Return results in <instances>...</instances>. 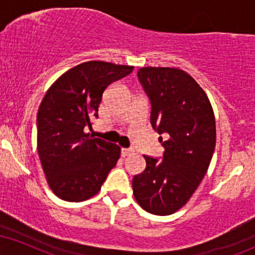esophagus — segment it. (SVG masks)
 I'll use <instances>...</instances> for the list:
<instances>
[{"mask_svg":"<svg viewBox=\"0 0 255 255\" xmlns=\"http://www.w3.org/2000/svg\"><path fill=\"white\" fill-rule=\"evenodd\" d=\"M130 153H133V150H131V148H122V150H121V154L124 157L129 156Z\"/></svg>","mask_w":255,"mask_h":255,"instance_id":"esophagus-1","label":"esophagus"}]
</instances>
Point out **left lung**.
Returning a JSON list of instances; mask_svg holds the SVG:
<instances>
[{"label": "left lung", "instance_id": "obj_1", "mask_svg": "<svg viewBox=\"0 0 255 255\" xmlns=\"http://www.w3.org/2000/svg\"><path fill=\"white\" fill-rule=\"evenodd\" d=\"M137 78L151 101V125L164 147L162 160L144 156L146 168L133 177V193L145 211L176 212L203 180L216 146V121L205 91L188 73L142 67Z\"/></svg>", "mask_w": 255, "mask_h": 255}]
</instances>
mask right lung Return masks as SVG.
Returning a JSON list of instances; mask_svg holds the SVG:
<instances>
[{
  "instance_id": "add662e5",
  "label": "right lung",
  "mask_w": 255,
  "mask_h": 255,
  "mask_svg": "<svg viewBox=\"0 0 255 255\" xmlns=\"http://www.w3.org/2000/svg\"><path fill=\"white\" fill-rule=\"evenodd\" d=\"M133 66L89 61L73 67L46 91L37 115V148L51 191L66 201H84L101 191L121 148L85 133L104 91Z\"/></svg>"
}]
</instances>
